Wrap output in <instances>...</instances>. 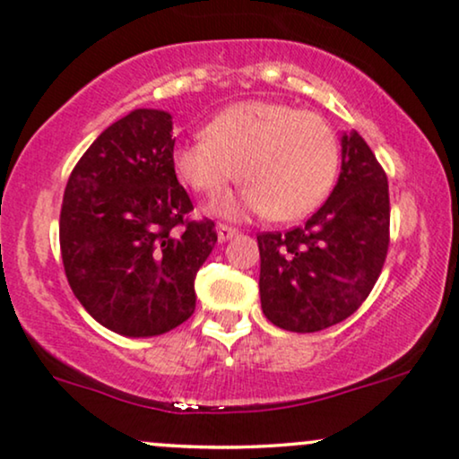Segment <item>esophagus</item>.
I'll use <instances>...</instances> for the list:
<instances>
[{
    "mask_svg": "<svg viewBox=\"0 0 459 459\" xmlns=\"http://www.w3.org/2000/svg\"><path fill=\"white\" fill-rule=\"evenodd\" d=\"M236 234H238V230L231 228V225H225V223L217 225V236H219V240H221V242L230 240V238H234Z\"/></svg>",
    "mask_w": 459,
    "mask_h": 459,
    "instance_id": "34e87169",
    "label": "esophagus"
}]
</instances>
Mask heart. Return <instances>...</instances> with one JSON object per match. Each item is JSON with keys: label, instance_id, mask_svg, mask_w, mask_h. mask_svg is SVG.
Masks as SVG:
<instances>
[{"label": "heart", "instance_id": "1", "mask_svg": "<svg viewBox=\"0 0 459 459\" xmlns=\"http://www.w3.org/2000/svg\"><path fill=\"white\" fill-rule=\"evenodd\" d=\"M339 160V139L323 116L273 100L231 105L206 124L204 136L172 150L177 177L195 192L217 195L238 177L248 183L240 204L223 200L219 211L242 206L278 221L301 219L323 204Z\"/></svg>", "mask_w": 459, "mask_h": 459}]
</instances>
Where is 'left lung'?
<instances>
[{
    "label": "left lung",
    "mask_w": 459,
    "mask_h": 459,
    "mask_svg": "<svg viewBox=\"0 0 459 459\" xmlns=\"http://www.w3.org/2000/svg\"><path fill=\"white\" fill-rule=\"evenodd\" d=\"M265 318L314 333L352 316L371 293L390 244L388 177L359 133L343 134L342 172L303 225L257 236Z\"/></svg>",
    "instance_id": "left-lung-1"
}]
</instances>
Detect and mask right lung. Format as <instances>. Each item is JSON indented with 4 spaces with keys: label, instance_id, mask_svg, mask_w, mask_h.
I'll list each match as a JSON object with an SVG mask.
<instances>
[{
    "label": "right lung",
    "instance_id": "right-lung-1",
    "mask_svg": "<svg viewBox=\"0 0 459 459\" xmlns=\"http://www.w3.org/2000/svg\"><path fill=\"white\" fill-rule=\"evenodd\" d=\"M172 150L170 113L134 109L99 134L65 187L69 287L97 323L126 337L162 335L192 316L195 273L217 242L215 221L189 219Z\"/></svg>",
    "mask_w": 459,
    "mask_h": 459
}]
</instances>
